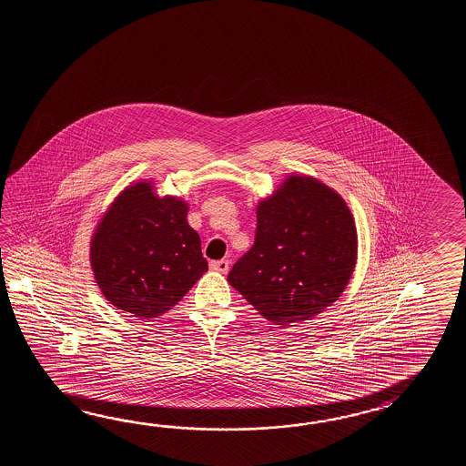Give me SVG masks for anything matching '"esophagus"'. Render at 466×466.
I'll return each mask as SVG.
<instances>
[{"label": "esophagus", "mask_w": 466, "mask_h": 466, "mask_svg": "<svg viewBox=\"0 0 466 466\" xmlns=\"http://www.w3.org/2000/svg\"><path fill=\"white\" fill-rule=\"evenodd\" d=\"M209 267L215 271H219V273H228L229 261L228 259H217V261H211Z\"/></svg>", "instance_id": "obj_1"}]
</instances>
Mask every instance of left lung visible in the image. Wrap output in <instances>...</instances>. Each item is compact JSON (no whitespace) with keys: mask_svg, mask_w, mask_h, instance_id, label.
Returning <instances> with one entry per match:
<instances>
[{"mask_svg":"<svg viewBox=\"0 0 466 466\" xmlns=\"http://www.w3.org/2000/svg\"><path fill=\"white\" fill-rule=\"evenodd\" d=\"M357 228L347 203L309 177H289L257 209L255 243L228 281L259 315L291 327L343 293L357 263Z\"/></svg>","mask_w":466,"mask_h":466,"instance_id":"1","label":"left lung"}]
</instances>
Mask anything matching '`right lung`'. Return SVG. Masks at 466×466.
<instances>
[{
	"instance_id": "right-lung-1",
	"label": "right lung",
	"mask_w": 466,
	"mask_h": 466,
	"mask_svg": "<svg viewBox=\"0 0 466 466\" xmlns=\"http://www.w3.org/2000/svg\"><path fill=\"white\" fill-rule=\"evenodd\" d=\"M187 215L185 201L158 198L149 183L131 185L109 207L91 239V267L113 307L161 317L208 271Z\"/></svg>"
}]
</instances>
